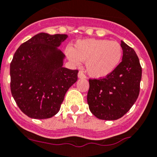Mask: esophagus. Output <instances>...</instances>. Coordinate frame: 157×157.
<instances>
[{
	"instance_id": "esophagus-1",
	"label": "esophagus",
	"mask_w": 157,
	"mask_h": 157,
	"mask_svg": "<svg viewBox=\"0 0 157 157\" xmlns=\"http://www.w3.org/2000/svg\"><path fill=\"white\" fill-rule=\"evenodd\" d=\"M78 77L79 78H86V75L83 73L82 71H78Z\"/></svg>"
}]
</instances>
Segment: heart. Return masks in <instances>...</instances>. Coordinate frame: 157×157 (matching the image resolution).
Here are the masks:
<instances>
[{"label": "heart", "mask_w": 157, "mask_h": 157, "mask_svg": "<svg viewBox=\"0 0 157 157\" xmlns=\"http://www.w3.org/2000/svg\"><path fill=\"white\" fill-rule=\"evenodd\" d=\"M65 53L75 64L86 61L88 74L100 78L109 75L117 68L121 61L122 47L116 41L88 39L78 40L72 49H67Z\"/></svg>", "instance_id": "heart-1"}]
</instances>
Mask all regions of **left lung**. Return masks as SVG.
I'll list each match as a JSON object with an SVG mask.
<instances>
[{"label":"left lung","instance_id":"8db88e82","mask_svg":"<svg viewBox=\"0 0 157 157\" xmlns=\"http://www.w3.org/2000/svg\"><path fill=\"white\" fill-rule=\"evenodd\" d=\"M122 61L105 78H90L87 102L97 118L113 121L121 118L137 100L140 90L142 67L132 47L121 41Z\"/></svg>","mask_w":157,"mask_h":157}]
</instances>
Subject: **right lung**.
<instances>
[{"label":"right lung","instance_id":"right-lung-1","mask_svg":"<svg viewBox=\"0 0 157 157\" xmlns=\"http://www.w3.org/2000/svg\"><path fill=\"white\" fill-rule=\"evenodd\" d=\"M67 37L40 33L14 54L10 64L11 94L31 118H50L58 113L66 92L78 80V71L63 67L64 55L57 49Z\"/></svg>","mask_w":157,"mask_h":157}]
</instances>
